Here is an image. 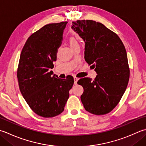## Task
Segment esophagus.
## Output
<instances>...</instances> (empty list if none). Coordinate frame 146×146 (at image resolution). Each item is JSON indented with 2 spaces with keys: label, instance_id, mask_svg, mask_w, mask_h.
Returning <instances> with one entry per match:
<instances>
[{
  "label": "esophagus",
  "instance_id": "34e87169",
  "mask_svg": "<svg viewBox=\"0 0 146 146\" xmlns=\"http://www.w3.org/2000/svg\"><path fill=\"white\" fill-rule=\"evenodd\" d=\"M78 78H76V77H74V84L75 85H76L77 84V82H78Z\"/></svg>",
  "mask_w": 146,
  "mask_h": 146
}]
</instances>
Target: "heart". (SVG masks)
Returning a JSON list of instances; mask_svg holds the SVG:
<instances>
[{
    "label": "heart",
    "instance_id": "heart-1",
    "mask_svg": "<svg viewBox=\"0 0 146 146\" xmlns=\"http://www.w3.org/2000/svg\"><path fill=\"white\" fill-rule=\"evenodd\" d=\"M69 44L70 47H72L73 45L78 44V42L76 41V40L74 38V37H70L69 39Z\"/></svg>",
    "mask_w": 146,
    "mask_h": 146
}]
</instances>
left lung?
<instances>
[{"instance_id": "1", "label": "left lung", "mask_w": 146, "mask_h": 146, "mask_svg": "<svg viewBox=\"0 0 146 146\" xmlns=\"http://www.w3.org/2000/svg\"><path fill=\"white\" fill-rule=\"evenodd\" d=\"M71 28L85 42V61L98 75L79 80L84 88L81 101L85 109L96 115L111 112L120 101L130 77L126 49L116 34L101 23L77 20Z\"/></svg>"}]
</instances>
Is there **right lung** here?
Returning <instances> with one entry per match:
<instances>
[{
	"instance_id": "1",
	"label": "right lung",
	"mask_w": 146,
	"mask_h": 146,
	"mask_svg": "<svg viewBox=\"0 0 146 146\" xmlns=\"http://www.w3.org/2000/svg\"><path fill=\"white\" fill-rule=\"evenodd\" d=\"M67 21L45 25L27 39L20 55L17 77L20 91L34 113L52 118L64 111L73 77L58 78L50 69L56 61Z\"/></svg>"
}]
</instances>
